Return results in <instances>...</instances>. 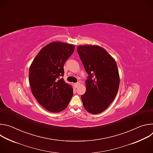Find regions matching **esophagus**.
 Here are the masks:
<instances>
[{"mask_svg":"<svg viewBox=\"0 0 153 153\" xmlns=\"http://www.w3.org/2000/svg\"><path fill=\"white\" fill-rule=\"evenodd\" d=\"M79 82H77V83H74V87H75V88H77V87H78V86L79 85Z\"/></svg>","mask_w":153,"mask_h":153,"instance_id":"obj_1","label":"esophagus"}]
</instances>
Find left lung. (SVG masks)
I'll return each mask as SVG.
<instances>
[{"label":"left lung","mask_w":153,"mask_h":153,"mask_svg":"<svg viewBox=\"0 0 153 153\" xmlns=\"http://www.w3.org/2000/svg\"><path fill=\"white\" fill-rule=\"evenodd\" d=\"M77 53L88 74L86 91L81 96L85 110L96 114L105 111L115 99L120 77L115 60L97 45H80Z\"/></svg>","instance_id":"8db88e82"}]
</instances>
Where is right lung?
Segmentation results:
<instances>
[{
    "label": "right lung",
    "instance_id": "right-lung-1",
    "mask_svg": "<svg viewBox=\"0 0 153 153\" xmlns=\"http://www.w3.org/2000/svg\"><path fill=\"white\" fill-rule=\"evenodd\" d=\"M74 45L61 42H51L39 52L29 70L31 92L47 110L58 113L68 105L72 87L65 83L63 65L74 51Z\"/></svg>",
    "mask_w": 153,
    "mask_h": 153
}]
</instances>
